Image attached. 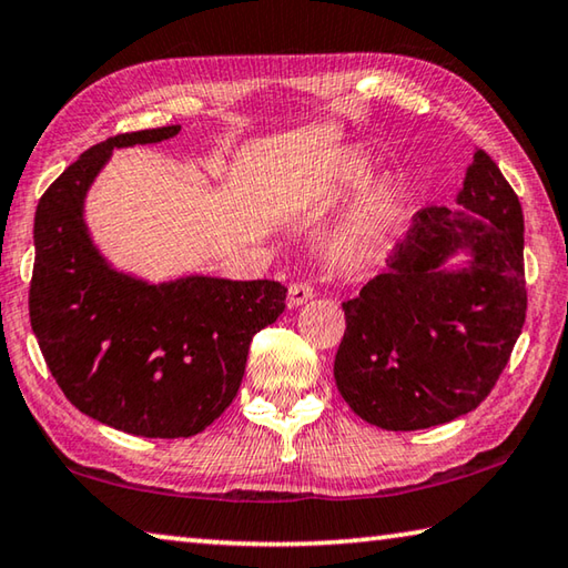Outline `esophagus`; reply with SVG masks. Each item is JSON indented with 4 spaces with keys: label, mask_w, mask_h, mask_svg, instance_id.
<instances>
[{
    "label": "esophagus",
    "mask_w": 568,
    "mask_h": 568,
    "mask_svg": "<svg viewBox=\"0 0 568 568\" xmlns=\"http://www.w3.org/2000/svg\"><path fill=\"white\" fill-rule=\"evenodd\" d=\"M313 297V285L305 283V281H297V283H291L287 285V303H291L293 307L307 303Z\"/></svg>",
    "instance_id": "1"
}]
</instances>
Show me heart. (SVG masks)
Here are the masks:
<instances>
[{"instance_id":"1","label":"heart","mask_w":568,"mask_h":568,"mask_svg":"<svg viewBox=\"0 0 568 568\" xmlns=\"http://www.w3.org/2000/svg\"><path fill=\"white\" fill-rule=\"evenodd\" d=\"M365 180V168L355 165L351 168L348 182L351 187L361 185ZM396 220V197L388 187H378L373 190L365 203L361 205L358 213L353 215L348 225L341 230V235L335 237L333 243V257L335 263L343 267H363L371 261H376V255L381 253L383 240H386L388 230Z\"/></svg>"}]
</instances>
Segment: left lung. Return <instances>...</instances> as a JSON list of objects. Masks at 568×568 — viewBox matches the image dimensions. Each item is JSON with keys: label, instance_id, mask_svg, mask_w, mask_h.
Masks as SVG:
<instances>
[{"label": "left lung", "instance_id": "left-lung-1", "mask_svg": "<svg viewBox=\"0 0 568 568\" xmlns=\"http://www.w3.org/2000/svg\"><path fill=\"white\" fill-rule=\"evenodd\" d=\"M458 205L423 207L381 273L343 303L333 376L345 403L386 430L440 426L486 400L526 321L524 213L484 150ZM468 248L458 272L445 257Z\"/></svg>", "mask_w": 568, "mask_h": 568}]
</instances>
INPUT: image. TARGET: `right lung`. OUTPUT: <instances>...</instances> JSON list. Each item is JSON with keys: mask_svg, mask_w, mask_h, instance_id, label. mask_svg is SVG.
I'll use <instances>...</instances> for the list:
<instances>
[{"mask_svg": "<svg viewBox=\"0 0 568 568\" xmlns=\"http://www.w3.org/2000/svg\"><path fill=\"white\" fill-rule=\"evenodd\" d=\"M180 124L90 148L40 197L30 321L57 386L77 410L145 438L205 430L243 381L253 335L285 311L275 281L190 275L148 285L112 271L82 220L114 148L175 138Z\"/></svg>", "mask_w": 568, "mask_h": 568, "instance_id": "1", "label": "right lung"}]
</instances>
